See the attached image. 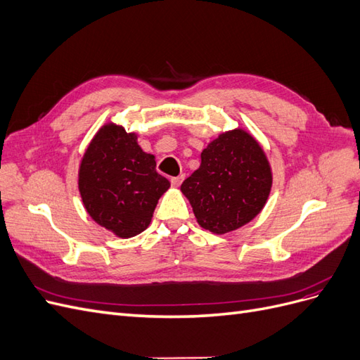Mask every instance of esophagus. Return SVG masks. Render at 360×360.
<instances>
[{
    "instance_id": "1",
    "label": "esophagus",
    "mask_w": 360,
    "mask_h": 360,
    "mask_svg": "<svg viewBox=\"0 0 360 360\" xmlns=\"http://www.w3.org/2000/svg\"><path fill=\"white\" fill-rule=\"evenodd\" d=\"M183 179H184V174H180V176H177V177H172L171 179V184H172V186H180V184H181V181H183Z\"/></svg>"
}]
</instances>
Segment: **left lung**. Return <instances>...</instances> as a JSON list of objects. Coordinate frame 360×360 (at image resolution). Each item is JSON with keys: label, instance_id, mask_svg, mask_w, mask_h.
Listing matches in <instances>:
<instances>
[{"label": "left lung", "instance_id": "1", "mask_svg": "<svg viewBox=\"0 0 360 360\" xmlns=\"http://www.w3.org/2000/svg\"><path fill=\"white\" fill-rule=\"evenodd\" d=\"M271 171L263 148L242 129L217 136L201 153V165L183 181L198 224L225 234L250 222L263 210Z\"/></svg>", "mask_w": 360, "mask_h": 360}]
</instances>
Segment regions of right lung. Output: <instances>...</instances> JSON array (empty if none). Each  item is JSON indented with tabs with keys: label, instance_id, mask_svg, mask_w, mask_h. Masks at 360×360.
<instances>
[{
	"label": "right lung",
	"instance_id": "1",
	"mask_svg": "<svg viewBox=\"0 0 360 360\" xmlns=\"http://www.w3.org/2000/svg\"><path fill=\"white\" fill-rule=\"evenodd\" d=\"M78 184L85 210L123 238L146 230L169 188L156 171L155 156L143 151L135 134L114 123L105 124L86 148Z\"/></svg>",
	"mask_w": 360,
	"mask_h": 360
}]
</instances>
